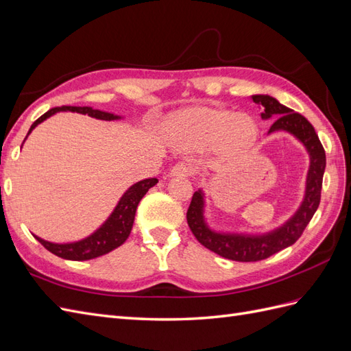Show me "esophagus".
Listing matches in <instances>:
<instances>
[{"label":"esophagus","instance_id":"obj_1","mask_svg":"<svg viewBox=\"0 0 351 351\" xmlns=\"http://www.w3.org/2000/svg\"><path fill=\"white\" fill-rule=\"evenodd\" d=\"M193 173V166L190 163H176L172 170H170V176H188Z\"/></svg>","mask_w":351,"mask_h":351}]
</instances>
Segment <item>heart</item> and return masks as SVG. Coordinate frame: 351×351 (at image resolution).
<instances>
[{"label":"heart","instance_id":"1","mask_svg":"<svg viewBox=\"0 0 351 351\" xmlns=\"http://www.w3.org/2000/svg\"><path fill=\"white\" fill-rule=\"evenodd\" d=\"M167 130L173 138L194 145L219 142L232 154L247 149L258 136V128L250 117L209 106L188 108L170 115Z\"/></svg>","mask_w":351,"mask_h":351}]
</instances>
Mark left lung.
I'll return each instance as SVG.
<instances>
[{
    "label": "left lung",
    "mask_w": 351,
    "mask_h": 351,
    "mask_svg": "<svg viewBox=\"0 0 351 351\" xmlns=\"http://www.w3.org/2000/svg\"><path fill=\"white\" fill-rule=\"evenodd\" d=\"M254 102L263 108L261 119H274L268 133L283 130L293 134L307 149L310 167L305 181V194L300 209L282 227L265 234H237V232L213 231L204 219V194L202 190L193 194L186 212L188 227L195 239L212 252L222 258L239 263H255L271 256L282 249L292 246L308 226L320 203L323 173L326 167V156L316 130L304 115L282 105L268 95H254Z\"/></svg>",
    "instance_id": "left-lung-1"
}]
</instances>
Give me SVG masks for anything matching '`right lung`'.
Returning <instances> with one entry per match:
<instances>
[{
	"label": "right lung",
	"instance_id": "1",
	"mask_svg": "<svg viewBox=\"0 0 351 351\" xmlns=\"http://www.w3.org/2000/svg\"><path fill=\"white\" fill-rule=\"evenodd\" d=\"M60 111L87 114L88 117H93V119L106 120V121L121 119L120 115H115L101 110H93L92 106H56V108H51V110L47 111L46 114H43L37 121H34L28 134H26V138L29 136V133L37 128L40 123H43L44 120H47L49 117L55 115L56 112H60ZM157 182H158L157 178H149L133 184L129 190L123 194L120 202L117 203L115 209L112 210V213L108 217V219L102 223V226L99 227L93 234H90L83 240L73 241V243H51V241H47L37 236H35V239H37L47 250H50L51 254H55L59 258L69 259V261H87V259L102 256L119 246H121L124 241L128 240L133 227L134 213H136L139 202L142 200V197L147 194L149 188L154 186Z\"/></svg>",
	"mask_w": 351,
	"mask_h": 351
}]
</instances>
